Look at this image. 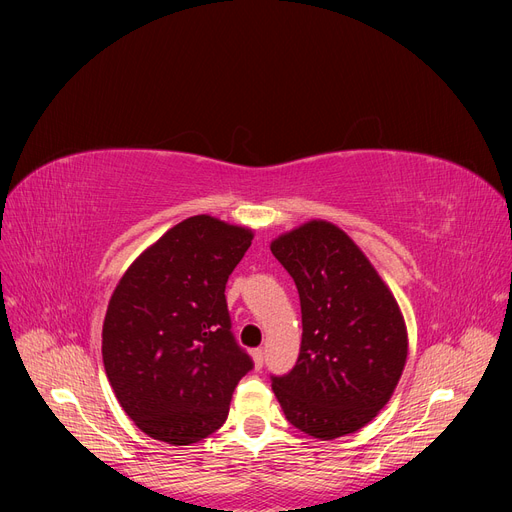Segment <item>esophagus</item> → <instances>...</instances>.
Listing matches in <instances>:
<instances>
[{"label": "esophagus", "mask_w": 512, "mask_h": 512, "mask_svg": "<svg viewBox=\"0 0 512 512\" xmlns=\"http://www.w3.org/2000/svg\"><path fill=\"white\" fill-rule=\"evenodd\" d=\"M251 357H253L255 369H261L263 367V351H261V348H255V351L251 353Z\"/></svg>", "instance_id": "esophagus-1"}]
</instances>
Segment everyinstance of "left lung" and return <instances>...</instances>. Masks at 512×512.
<instances>
[{
	"label": "left lung",
	"instance_id": "8db88e82",
	"mask_svg": "<svg viewBox=\"0 0 512 512\" xmlns=\"http://www.w3.org/2000/svg\"><path fill=\"white\" fill-rule=\"evenodd\" d=\"M301 297L297 365L272 390L301 432L334 440L359 432L392 398L409 353L407 324L392 290L357 242L311 220L270 245Z\"/></svg>",
	"mask_w": 512,
	"mask_h": 512
}]
</instances>
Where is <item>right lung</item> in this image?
I'll return each instance as SVG.
<instances>
[{"label":"right lung","instance_id":"obj_1","mask_svg":"<svg viewBox=\"0 0 512 512\" xmlns=\"http://www.w3.org/2000/svg\"><path fill=\"white\" fill-rule=\"evenodd\" d=\"M253 230L186 218L157 238L120 278L101 332L107 380L141 432L195 444L228 417L253 361L230 332L226 282Z\"/></svg>","mask_w":512,"mask_h":512}]
</instances>
